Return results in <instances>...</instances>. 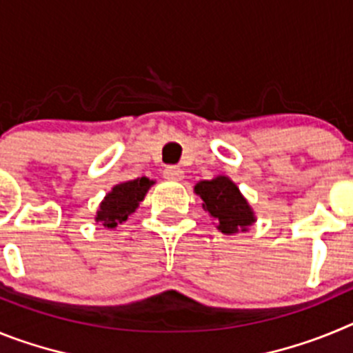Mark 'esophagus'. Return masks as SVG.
<instances>
[{
  "label": "esophagus",
  "mask_w": 353,
  "mask_h": 353,
  "mask_svg": "<svg viewBox=\"0 0 353 353\" xmlns=\"http://www.w3.org/2000/svg\"><path fill=\"white\" fill-rule=\"evenodd\" d=\"M162 174H164V179L171 180V182H180L183 179V170L176 166H168Z\"/></svg>",
  "instance_id": "esophagus-1"
}]
</instances>
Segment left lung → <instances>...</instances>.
<instances>
[{"label":"left lung","instance_id":"1","mask_svg":"<svg viewBox=\"0 0 353 353\" xmlns=\"http://www.w3.org/2000/svg\"><path fill=\"white\" fill-rule=\"evenodd\" d=\"M194 192L203 199V208L217 223V230L226 235L248 232L256 221L248 199L228 176L219 174L212 180H201L196 183Z\"/></svg>","mask_w":353,"mask_h":353}]
</instances>
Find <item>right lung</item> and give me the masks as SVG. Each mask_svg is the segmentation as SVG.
Instances as JSON below:
<instances>
[{
    "label": "right lung",
    "instance_id": "obj_1",
    "mask_svg": "<svg viewBox=\"0 0 353 353\" xmlns=\"http://www.w3.org/2000/svg\"><path fill=\"white\" fill-rule=\"evenodd\" d=\"M152 185H154V180L146 179V176L114 185L111 192H108L105 198L102 199L101 207L97 210L95 221L104 228L114 230L139 207Z\"/></svg>",
    "mask_w": 353,
    "mask_h": 353
}]
</instances>
